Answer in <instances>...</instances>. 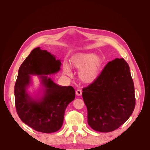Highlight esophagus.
Returning a JSON list of instances; mask_svg holds the SVG:
<instances>
[{
  "mask_svg": "<svg viewBox=\"0 0 150 150\" xmlns=\"http://www.w3.org/2000/svg\"><path fill=\"white\" fill-rule=\"evenodd\" d=\"M76 95H78V96H81V95L82 94V90H81V89L76 90Z\"/></svg>",
  "mask_w": 150,
  "mask_h": 150,
  "instance_id": "34e87169",
  "label": "esophagus"
}]
</instances>
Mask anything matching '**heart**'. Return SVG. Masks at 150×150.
<instances>
[{
    "instance_id": "1",
    "label": "heart",
    "mask_w": 150,
    "mask_h": 150,
    "mask_svg": "<svg viewBox=\"0 0 150 150\" xmlns=\"http://www.w3.org/2000/svg\"><path fill=\"white\" fill-rule=\"evenodd\" d=\"M102 64L101 57L91 54H82L75 57L71 61L72 66L77 69H81L79 76L85 83H92L97 78ZM64 73L71 75V72L67 66L64 67Z\"/></svg>"
}]
</instances>
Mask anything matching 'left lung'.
I'll use <instances>...</instances> for the list:
<instances>
[{
  "label": "left lung",
  "mask_w": 150,
  "mask_h": 150,
  "mask_svg": "<svg viewBox=\"0 0 150 150\" xmlns=\"http://www.w3.org/2000/svg\"><path fill=\"white\" fill-rule=\"evenodd\" d=\"M88 122L99 132H111L128 120L135 107L134 83L124 59L109 62L98 78L83 88Z\"/></svg>",
  "instance_id": "8db88e82"
}]
</instances>
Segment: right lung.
Segmentation results:
<instances>
[{
    "instance_id": "right-lung-1",
    "label": "right lung",
    "mask_w": 150,
    "mask_h": 150,
    "mask_svg": "<svg viewBox=\"0 0 150 150\" xmlns=\"http://www.w3.org/2000/svg\"><path fill=\"white\" fill-rule=\"evenodd\" d=\"M61 62L45 50L34 49L21 65L15 84V104L17 115L25 124L44 133L60 129L67 105L75 98V90L71 86H61L46 76H40L46 87L45 94L37 102L26 92L30 74H51L60 70Z\"/></svg>"
}]
</instances>
